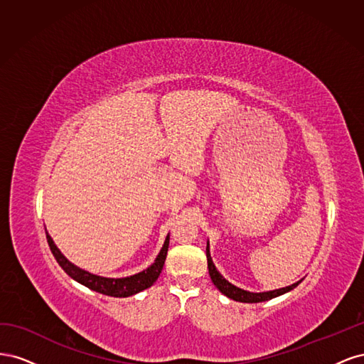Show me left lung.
Returning a JSON list of instances; mask_svg holds the SVG:
<instances>
[{"instance_id":"left-lung-1","label":"left lung","mask_w":364,"mask_h":364,"mask_svg":"<svg viewBox=\"0 0 364 364\" xmlns=\"http://www.w3.org/2000/svg\"><path fill=\"white\" fill-rule=\"evenodd\" d=\"M206 259H208V270H209V277H211L215 287L222 291L225 296L230 297V299L234 301H238V302H245V304H257V302H264V301H269V299H273V297L277 296H281L284 293H287L290 290H293L294 287H297V285L301 284V281H297L291 285H289V287H284V289H279V290H273V291H264V293H250V291H246V290H241L238 287H235V285L230 284L229 281H226L222 274L218 273V270L215 269L214 262L211 259V255H209V245L206 246Z\"/></svg>"}]
</instances>
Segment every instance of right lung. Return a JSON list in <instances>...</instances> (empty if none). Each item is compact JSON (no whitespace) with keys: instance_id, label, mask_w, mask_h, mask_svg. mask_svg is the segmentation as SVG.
<instances>
[{"instance_id":"obj_1","label":"right lung","mask_w":364,"mask_h":364,"mask_svg":"<svg viewBox=\"0 0 364 364\" xmlns=\"http://www.w3.org/2000/svg\"><path fill=\"white\" fill-rule=\"evenodd\" d=\"M46 234H47V241H48V246H50L53 257L56 258V261L59 262V266L65 272H67V274H70V277L73 279H75L77 282L83 284L85 287H87V289H91V290L98 291L102 294H106V296H114V297H127V296L136 294L142 290L151 287L153 282H155L159 278V274L162 272L165 258H167L168 243H170V237L167 235V238H165L164 247L161 249L158 258L155 259V262H153L147 270H142L141 273L134 274V277H129V278L112 279V278L97 277V274L87 273V272H85L79 267H75L74 264H71L67 258L62 255L60 250L56 247V245L53 243V240L48 235L47 230H46Z\"/></svg>"}]
</instances>
